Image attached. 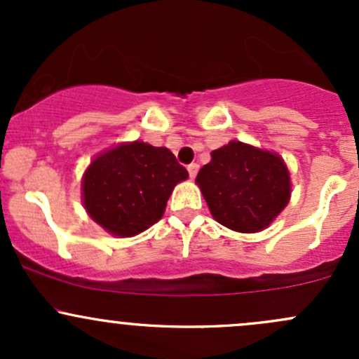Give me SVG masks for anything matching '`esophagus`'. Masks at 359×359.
I'll return each instance as SVG.
<instances>
[{
    "label": "esophagus",
    "mask_w": 359,
    "mask_h": 359,
    "mask_svg": "<svg viewBox=\"0 0 359 359\" xmlns=\"http://www.w3.org/2000/svg\"><path fill=\"white\" fill-rule=\"evenodd\" d=\"M198 170H200V165H198V163H191V165H187V172H189L191 179H194V177H196Z\"/></svg>",
    "instance_id": "obj_1"
}]
</instances>
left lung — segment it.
I'll return each instance as SVG.
<instances>
[{
	"label": "left lung",
	"instance_id": "left-lung-1",
	"mask_svg": "<svg viewBox=\"0 0 359 359\" xmlns=\"http://www.w3.org/2000/svg\"><path fill=\"white\" fill-rule=\"evenodd\" d=\"M213 219L238 233H257L290 200V173L278 154L233 140L212 151L196 177Z\"/></svg>",
	"mask_w": 359,
	"mask_h": 359
}]
</instances>
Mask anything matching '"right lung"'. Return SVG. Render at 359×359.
<instances>
[{"instance_id": "right-lung-1", "label": "right lung", "mask_w": 359, "mask_h": 359, "mask_svg": "<svg viewBox=\"0 0 359 359\" xmlns=\"http://www.w3.org/2000/svg\"><path fill=\"white\" fill-rule=\"evenodd\" d=\"M189 177L166 147L121 144L92 161L83 177L88 215L116 236H135L163 217L175 184Z\"/></svg>"}]
</instances>
